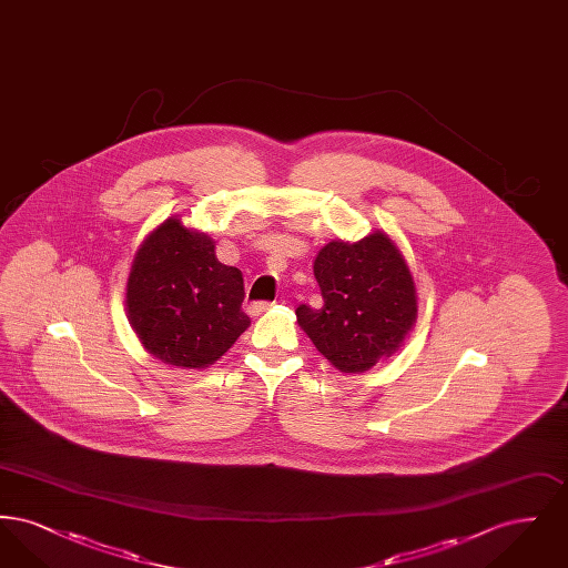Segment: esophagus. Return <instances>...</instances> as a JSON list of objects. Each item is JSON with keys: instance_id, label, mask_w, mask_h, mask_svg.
Here are the masks:
<instances>
[{"instance_id": "1", "label": "esophagus", "mask_w": 568, "mask_h": 568, "mask_svg": "<svg viewBox=\"0 0 568 568\" xmlns=\"http://www.w3.org/2000/svg\"><path fill=\"white\" fill-rule=\"evenodd\" d=\"M271 306L272 302H253V304H248V315L260 317V315H262V313H266Z\"/></svg>"}]
</instances>
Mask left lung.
Returning <instances> with one entry per match:
<instances>
[{
	"label": "left lung",
	"instance_id": "1",
	"mask_svg": "<svg viewBox=\"0 0 568 568\" xmlns=\"http://www.w3.org/2000/svg\"><path fill=\"white\" fill-rule=\"evenodd\" d=\"M324 304H300L297 324L341 373H364L398 352L417 317L415 283L387 234L325 244L315 260Z\"/></svg>",
	"mask_w": 568,
	"mask_h": 568
}]
</instances>
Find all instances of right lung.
Segmentation results:
<instances>
[{
  "instance_id": "add662e5",
  "label": "right lung",
  "mask_w": 568,
  "mask_h": 568,
  "mask_svg": "<svg viewBox=\"0 0 568 568\" xmlns=\"http://www.w3.org/2000/svg\"><path fill=\"white\" fill-rule=\"evenodd\" d=\"M243 274L215 257V243L168 219L135 253L128 278L132 327L158 359L204 368L248 327Z\"/></svg>"
}]
</instances>
